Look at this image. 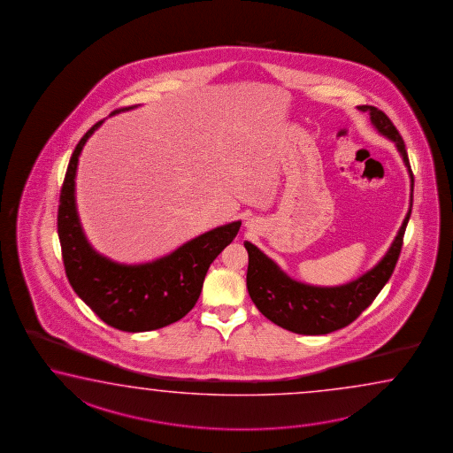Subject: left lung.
Returning a JSON list of instances; mask_svg holds the SVG:
<instances>
[{"instance_id": "left-lung-1", "label": "left lung", "mask_w": 453, "mask_h": 453, "mask_svg": "<svg viewBox=\"0 0 453 453\" xmlns=\"http://www.w3.org/2000/svg\"><path fill=\"white\" fill-rule=\"evenodd\" d=\"M358 108L361 111L370 112L371 124L380 135L395 143L398 153L403 157L411 182L410 208L405 219L402 222V227L398 229L395 241L392 242L384 258L368 273L343 286L316 287L294 280L258 247H255L250 242L243 243L249 251L247 288L253 303L269 321L292 333L321 335L334 333L353 323L372 303V300L378 296L382 287L388 284L403 245L406 224L413 206L415 185L413 173L406 155L405 142L386 112L368 104H363Z\"/></svg>"}]
</instances>
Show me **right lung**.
I'll return each instance as SVG.
<instances>
[{
	"instance_id": "obj_1",
	"label": "right lung",
	"mask_w": 453,
	"mask_h": 453,
	"mask_svg": "<svg viewBox=\"0 0 453 453\" xmlns=\"http://www.w3.org/2000/svg\"><path fill=\"white\" fill-rule=\"evenodd\" d=\"M134 108H119L112 114ZM102 124L96 122L77 143L59 195L58 235L65 276L75 294L108 326L126 333L153 331L176 323L194 308L210 265L235 239L242 222L204 232L150 263L120 265L100 255L79 221L75 173L83 145Z\"/></svg>"
}]
</instances>
